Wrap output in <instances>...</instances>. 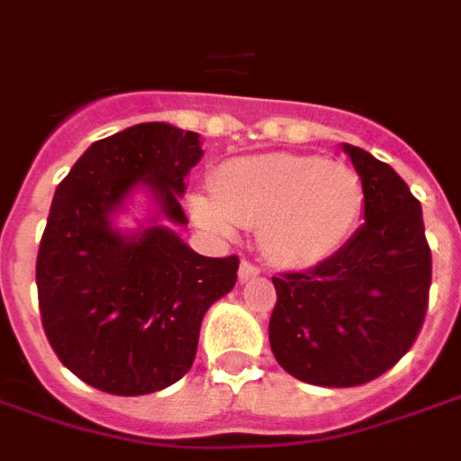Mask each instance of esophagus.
<instances>
[{"label": "esophagus", "instance_id": "34e87169", "mask_svg": "<svg viewBox=\"0 0 461 461\" xmlns=\"http://www.w3.org/2000/svg\"><path fill=\"white\" fill-rule=\"evenodd\" d=\"M258 275H260V267H255V265L248 263V260H243V263H240V270H238V277H240V282L253 280V277H258Z\"/></svg>", "mask_w": 461, "mask_h": 461}]
</instances>
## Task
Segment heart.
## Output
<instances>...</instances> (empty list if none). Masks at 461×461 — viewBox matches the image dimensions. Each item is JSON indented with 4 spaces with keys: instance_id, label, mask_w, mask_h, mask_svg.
I'll list each match as a JSON object with an SVG mask.
<instances>
[{
    "instance_id": "heart-1",
    "label": "heart",
    "mask_w": 461,
    "mask_h": 461,
    "mask_svg": "<svg viewBox=\"0 0 461 461\" xmlns=\"http://www.w3.org/2000/svg\"><path fill=\"white\" fill-rule=\"evenodd\" d=\"M201 230L235 238L258 226L263 253L282 267H314L337 255L364 211L351 167L314 154H255L221 164L213 191L189 196Z\"/></svg>"
}]
</instances>
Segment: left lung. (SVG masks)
I'll use <instances>...</instances> for the list:
<instances>
[{
  "label": "left lung",
  "instance_id": "left-lung-1",
  "mask_svg": "<svg viewBox=\"0 0 461 461\" xmlns=\"http://www.w3.org/2000/svg\"><path fill=\"white\" fill-rule=\"evenodd\" d=\"M364 184V226L329 260L272 277L270 348L312 385L351 388L408 354L428 309L432 258L422 208L385 161L341 144Z\"/></svg>",
  "mask_w": 461,
  "mask_h": 461
}]
</instances>
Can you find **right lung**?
Here are the masks:
<instances>
[{"label": "right lung", "mask_w": 461, "mask_h": 461, "mask_svg": "<svg viewBox=\"0 0 461 461\" xmlns=\"http://www.w3.org/2000/svg\"><path fill=\"white\" fill-rule=\"evenodd\" d=\"M203 157L198 132L142 122L97 140L53 194L36 287L60 364L113 395H147L184 378L208 307L235 287L238 258H206L174 230L179 198ZM142 190L153 216L116 228Z\"/></svg>", "instance_id": "right-lung-1"}]
</instances>
